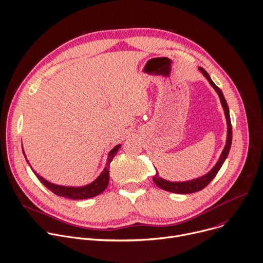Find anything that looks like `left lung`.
<instances>
[{"instance_id":"8db88e82","label":"left lung","mask_w":263,"mask_h":263,"mask_svg":"<svg viewBox=\"0 0 263 263\" xmlns=\"http://www.w3.org/2000/svg\"><path fill=\"white\" fill-rule=\"evenodd\" d=\"M200 72L203 74V76H205L208 81L210 82V84L214 87V90L217 92L219 98H220V101H221V104H222V107L224 109V115H226V118H227V123H228V137H227V143H226V146H224V149L222 151V154L218 160V162L216 163V165L212 168L211 171H209L206 176H203L201 178H198L196 180H192V181H188V182H182V183H176V182H169V181H166V180H163L162 178L159 177V173L156 172L155 177L153 178L155 184L163 189V190H166V191H169V192H173V193H180V194H188V193H193V192H196V191H199L201 189H203L205 187H207L209 185V183L215 178V176L217 174V172L219 171L220 167L222 166L224 160L227 159L228 155H229V152H230V148H231V144H232V124H231V119H230V112H229V106H228V103L223 97V94L222 92L220 91L219 87L212 81V79L210 78L209 74L206 72L205 69L202 68H199Z\"/></svg>"}]
</instances>
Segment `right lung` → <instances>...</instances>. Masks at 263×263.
Instances as JSON below:
<instances>
[{"label":"right lung","instance_id":"1","mask_svg":"<svg viewBox=\"0 0 263 263\" xmlns=\"http://www.w3.org/2000/svg\"><path fill=\"white\" fill-rule=\"evenodd\" d=\"M120 146H121V145H117L116 147H114L109 152L106 166L103 169V171L101 172L100 176L93 183L86 185V186H83V187H76L75 188V187L58 186V185L49 183L48 181H46L45 179L40 177L36 172H34V171L33 172L36 176V178L40 180V182L42 184H44L45 187H47L50 191H52L54 194H56L58 196L67 197V198H70V199H83V198L94 197V196L100 194L101 192H103L105 190V188L107 187L108 182H109V164H110L111 160L114 159V157L117 155V153H118ZM23 154H24V151H23ZM24 156H25V154H24Z\"/></svg>","mask_w":263,"mask_h":263}]
</instances>
